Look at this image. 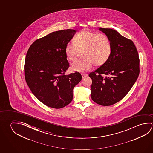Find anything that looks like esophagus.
Wrapping results in <instances>:
<instances>
[{
    "label": "esophagus",
    "instance_id": "1",
    "mask_svg": "<svg viewBox=\"0 0 153 153\" xmlns=\"http://www.w3.org/2000/svg\"><path fill=\"white\" fill-rule=\"evenodd\" d=\"M82 76L83 78H84L88 76V74H82Z\"/></svg>",
    "mask_w": 153,
    "mask_h": 153
}]
</instances>
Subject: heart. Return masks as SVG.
Masks as SVG:
<instances>
[{
  "instance_id": "b5f03b06",
  "label": "heart",
  "mask_w": 153,
  "mask_h": 153,
  "mask_svg": "<svg viewBox=\"0 0 153 153\" xmlns=\"http://www.w3.org/2000/svg\"><path fill=\"white\" fill-rule=\"evenodd\" d=\"M73 42L74 44L68 43L65 45L67 58L70 61L75 60L82 53L84 58L71 64V69L76 71H89L94 64L97 66L102 65L111 55V43L105 34L85 29L75 36Z\"/></svg>"
}]
</instances>
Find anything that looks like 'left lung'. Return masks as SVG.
Wrapping results in <instances>:
<instances>
[{
    "label": "left lung",
    "instance_id": "obj_1",
    "mask_svg": "<svg viewBox=\"0 0 153 153\" xmlns=\"http://www.w3.org/2000/svg\"><path fill=\"white\" fill-rule=\"evenodd\" d=\"M99 30L109 38L111 53L106 62L89 74L92 80L91 96L98 105L108 106L121 100L130 91L139 75L140 60L132 40L112 29Z\"/></svg>",
    "mask_w": 153,
    "mask_h": 153
}]
</instances>
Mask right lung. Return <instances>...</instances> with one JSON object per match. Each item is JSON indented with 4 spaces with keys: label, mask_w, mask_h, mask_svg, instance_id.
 Instances as JSON below:
<instances>
[{
    "label": "right lung",
    "mask_w": 153,
    "mask_h": 153,
    "mask_svg": "<svg viewBox=\"0 0 153 153\" xmlns=\"http://www.w3.org/2000/svg\"><path fill=\"white\" fill-rule=\"evenodd\" d=\"M76 30H59L35 40L30 45L24 67L26 82L41 102L60 109L73 100V89L82 77L76 71L65 75L69 67L65 48Z\"/></svg>",
    "instance_id": "obj_1"
}]
</instances>
